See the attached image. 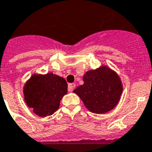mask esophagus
<instances>
[{
    "label": "esophagus",
    "mask_w": 152,
    "mask_h": 152,
    "mask_svg": "<svg viewBox=\"0 0 152 152\" xmlns=\"http://www.w3.org/2000/svg\"><path fill=\"white\" fill-rule=\"evenodd\" d=\"M75 86H76V85H75V83L69 84V85H68V91H72L74 90V88H75Z\"/></svg>",
    "instance_id": "obj_1"
}]
</instances>
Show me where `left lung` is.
Returning a JSON list of instances; mask_svg holds the SVG:
<instances>
[{"instance_id": "1", "label": "left lung", "mask_w": 152, "mask_h": 152, "mask_svg": "<svg viewBox=\"0 0 152 152\" xmlns=\"http://www.w3.org/2000/svg\"><path fill=\"white\" fill-rule=\"evenodd\" d=\"M84 85L74 90L85 107L95 114L111 111L117 105L122 93L119 76L107 66L87 71L83 77Z\"/></svg>"}]
</instances>
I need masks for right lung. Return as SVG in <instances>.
<instances>
[{
    "label": "right lung",
    "instance_id": "add662e5",
    "mask_svg": "<svg viewBox=\"0 0 152 152\" xmlns=\"http://www.w3.org/2000/svg\"><path fill=\"white\" fill-rule=\"evenodd\" d=\"M67 93V84L64 78L53 73L33 75L24 86L27 105L41 117L54 114Z\"/></svg>",
    "mask_w": 152,
    "mask_h": 152
}]
</instances>
